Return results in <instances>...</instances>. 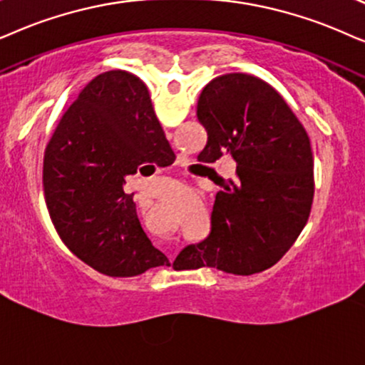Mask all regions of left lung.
I'll list each match as a JSON object with an SVG mask.
<instances>
[{
	"label": "left lung",
	"mask_w": 365,
	"mask_h": 365,
	"mask_svg": "<svg viewBox=\"0 0 365 365\" xmlns=\"http://www.w3.org/2000/svg\"><path fill=\"white\" fill-rule=\"evenodd\" d=\"M207 130L198 162L235 160V178L218 192L212 230L177 260L252 275L277 264L302 232L314 200L309 135L285 100L260 78L228 73L203 88L197 105Z\"/></svg>",
	"instance_id": "obj_1"
}]
</instances>
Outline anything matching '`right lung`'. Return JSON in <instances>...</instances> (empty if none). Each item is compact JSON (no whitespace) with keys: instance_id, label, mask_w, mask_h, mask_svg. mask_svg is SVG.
<instances>
[{"instance_id":"add662e5","label":"right lung","mask_w":365,"mask_h":365,"mask_svg":"<svg viewBox=\"0 0 365 365\" xmlns=\"http://www.w3.org/2000/svg\"><path fill=\"white\" fill-rule=\"evenodd\" d=\"M172 158L147 86L132 73L95 76L61 116L43 160V190L60 239L91 269L133 277L170 265L140 225L128 175Z\"/></svg>"}]
</instances>
